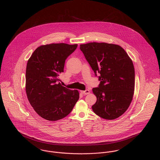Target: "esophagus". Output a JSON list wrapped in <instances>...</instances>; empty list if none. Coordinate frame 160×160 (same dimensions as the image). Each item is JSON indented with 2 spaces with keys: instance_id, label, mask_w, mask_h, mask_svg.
I'll use <instances>...</instances> for the list:
<instances>
[{
  "instance_id": "34e87169",
  "label": "esophagus",
  "mask_w": 160,
  "mask_h": 160,
  "mask_svg": "<svg viewBox=\"0 0 160 160\" xmlns=\"http://www.w3.org/2000/svg\"><path fill=\"white\" fill-rule=\"evenodd\" d=\"M81 92L82 93V94H84V95H88V94H89V93H90V91L89 90H86V91H81Z\"/></svg>"
}]
</instances>
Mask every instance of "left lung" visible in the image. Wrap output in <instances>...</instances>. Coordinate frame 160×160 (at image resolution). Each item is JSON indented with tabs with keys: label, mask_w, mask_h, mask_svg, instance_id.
<instances>
[{
	"label": "left lung",
	"mask_w": 160,
	"mask_h": 160,
	"mask_svg": "<svg viewBox=\"0 0 160 160\" xmlns=\"http://www.w3.org/2000/svg\"><path fill=\"white\" fill-rule=\"evenodd\" d=\"M80 49L97 76L98 88H93L97 102L93 112L108 120L118 118L129 108L135 88V71L132 60L121 46L105 42L80 45Z\"/></svg>",
	"instance_id": "1"
}]
</instances>
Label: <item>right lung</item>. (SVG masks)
<instances>
[{
  "mask_svg": "<svg viewBox=\"0 0 160 160\" xmlns=\"http://www.w3.org/2000/svg\"><path fill=\"white\" fill-rule=\"evenodd\" d=\"M77 47L65 43L42 45L28 61L27 97L34 111L46 120L55 121L66 117L79 100L78 90H70L58 82L65 60Z\"/></svg>",
  "mask_w": 160,
  "mask_h": 160,
  "instance_id": "obj_1",
  "label": "right lung"
}]
</instances>
